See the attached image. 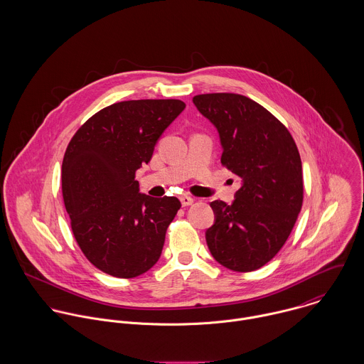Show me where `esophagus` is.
I'll return each mask as SVG.
<instances>
[{
    "instance_id": "esophagus-1",
    "label": "esophagus",
    "mask_w": 364,
    "mask_h": 364,
    "mask_svg": "<svg viewBox=\"0 0 364 364\" xmlns=\"http://www.w3.org/2000/svg\"><path fill=\"white\" fill-rule=\"evenodd\" d=\"M193 202H195V199L191 198V196H188V195L181 196V203H182V206H191Z\"/></svg>"
}]
</instances>
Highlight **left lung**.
I'll list each match as a JSON object with an SVG mask.
<instances>
[{"label": "left lung", "instance_id": "left-lung-1", "mask_svg": "<svg viewBox=\"0 0 364 364\" xmlns=\"http://www.w3.org/2000/svg\"><path fill=\"white\" fill-rule=\"evenodd\" d=\"M193 104L220 133L223 166L242 179L232 205L210 203L208 250L227 269L257 270L282 250L303 206L299 149L277 117L244 95L203 94Z\"/></svg>", "mask_w": 364, "mask_h": 364}]
</instances>
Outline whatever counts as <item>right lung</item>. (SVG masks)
<instances>
[{"label":"right lung","mask_w":364,"mask_h":364,"mask_svg":"<svg viewBox=\"0 0 364 364\" xmlns=\"http://www.w3.org/2000/svg\"><path fill=\"white\" fill-rule=\"evenodd\" d=\"M183 109L179 100L110 105L67 146L61 191L71 230L85 258L110 276L137 277L161 257L181 202L139 193L136 171L150 162L156 140Z\"/></svg>","instance_id":"right-lung-1"}]
</instances>
